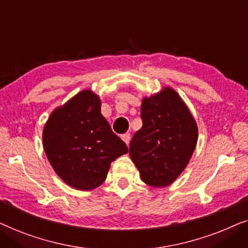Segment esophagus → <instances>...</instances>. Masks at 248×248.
Here are the masks:
<instances>
[{
  "label": "esophagus",
  "instance_id": "34e87169",
  "mask_svg": "<svg viewBox=\"0 0 248 248\" xmlns=\"http://www.w3.org/2000/svg\"><path fill=\"white\" fill-rule=\"evenodd\" d=\"M121 139L127 144V146L129 145V142H130V134H124L121 135Z\"/></svg>",
  "mask_w": 248,
  "mask_h": 248
}]
</instances>
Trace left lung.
<instances>
[{"label":"left lung","mask_w":248,"mask_h":248,"mask_svg":"<svg viewBox=\"0 0 248 248\" xmlns=\"http://www.w3.org/2000/svg\"><path fill=\"white\" fill-rule=\"evenodd\" d=\"M142 127L135 132L129 155L147 186L172 184L189 164L198 141V125L175 90L165 86L141 100Z\"/></svg>","instance_id":"obj_1"}]
</instances>
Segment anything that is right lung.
<instances>
[{
  "mask_svg": "<svg viewBox=\"0 0 248 248\" xmlns=\"http://www.w3.org/2000/svg\"><path fill=\"white\" fill-rule=\"evenodd\" d=\"M43 145L56 174L76 190L90 191L107 179L111 162L128 153L101 113V100L83 90L50 113Z\"/></svg>",
  "mask_w": 248,
  "mask_h": 248,
  "instance_id": "1",
  "label": "right lung"
}]
</instances>
